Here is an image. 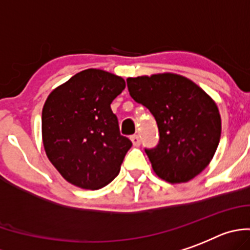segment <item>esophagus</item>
Here are the masks:
<instances>
[{
	"instance_id": "obj_1",
	"label": "esophagus",
	"mask_w": 250,
	"mask_h": 250,
	"mask_svg": "<svg viewBox=\"0 0 250 250\" xmlns=\"http://www.w3.org/2000/svg\"><path fill=\"white\" fill-rule=\"evenodd\" d=\"M130 141H132L133 146H136V147H138V146L141 145V138H139V136H137V134L130 137Z\"/></svg>"
}]
</instances>
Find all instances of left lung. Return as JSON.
<instances>
[{
	"mask_svg": "<svg viewBox=\"0 0 250 250\" xmlns=\"http://www.w3.org/2000/svg\"><path fill=\"white\" fill-rule=\"evenodd\" d=\"M130 97L156 118L159 142L147 149L152 168L169 183H186L212 161L222 122L214 101L194 82L174 73L127 80Z\"/></svg>",
	"mask_w": 250,
	"mask_h": 250,
	"instance_id": "obj_1",
	"label": "left lung"
}]
</instances>
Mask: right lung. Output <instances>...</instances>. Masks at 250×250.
<instances>
[{"label":"right lung","mask_w":250,"mask_h":250,"mask_svg":"<svg viewBox=\"0 0 250 250\" xmlns=\"http://www.w3.org/2000/svg\"><path fill=\"white\" fill-rule=\"evenodd\" d=\"M122 77L89 68L53 89L42 109L46 154L61 175L83 189H100L121 169L132 142L120 132L111 103Z\"/></svg>","instance_id":"obj_1"}]
</instances>
